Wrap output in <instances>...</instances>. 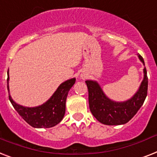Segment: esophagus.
<instances>
[{
	"label": "esophagus",
	"instance_id": "obj_1",
	"mask_svg": "<svg viewBox=\"0 0 157 157\" xmlns=\"http://www.w3.org/2000/svg\"><path fill=\"white\" fill-rule=\"evenodd\" d=\"M85 78H86V76H85V75H83V74L81 75V79H82V80H85Z\"/></svg>",
	"mask_w": 157,
	"mask_h": 157
}]
</instances>
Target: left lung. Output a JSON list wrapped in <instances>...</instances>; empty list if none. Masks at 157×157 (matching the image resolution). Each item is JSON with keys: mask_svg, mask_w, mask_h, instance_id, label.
<instances>
[{"mask_svg": "<svg viewBox=\"0 0 157 157\" xmlns=\"http://www.w3.org/2000/svg\"><path fill=\"white\" fill-rule=\"evenodd\" d=\"M138 57L144 65L143 57L140 55ZM85 83L89 90V104L93 115L101 123L113 126L125 124L136 115L147 97L148 81L144 67V79L138 90L131 98L124 101H115L109 98L98 81L87 80Z\"/></svg>", "mask_w": 157, "mask_h": 157, "instance_id": "1", "label": "left lung"}]
</instances>
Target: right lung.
<instances>
[{
	"label": "right lung",
	"instance_id": "add662e5",
	"mask_svg": "<svg viewBox=\"0 0 157 157\" xmlns=\"http://www.w3.org/2000/svg\"><path fill=\"white\" fill-rule=\"evenodd\" d=\"M7 88L9 86V71L7 72ZM76 82V78H72L59 85L52 96L46 102L34 107H27L16 103L9 94V98L17 112L24 120L34 128H50L59 123L65 114L66 99L70 89Z\"/></svg>",
	"mask_w": 157,
	"mask_h": 157
}]
</instances>
